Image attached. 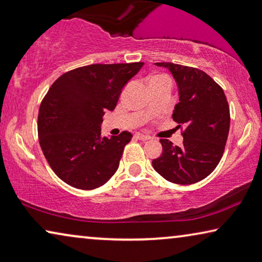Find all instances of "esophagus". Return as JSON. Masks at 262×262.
Here are the masks:
<instances>
[{
	"mask_svg": "<svg viewBox=\"0 0 262 262\" xmlns=\"http://www.w3.org/2000/svg\"><path fill=\"white\" fill-rule=\"evenodd\" d=\"M135 138H136V139H139V140H142V141H147V140H150V139H151L150 136L144 135V134H141V133H136V134H135Z\"/></svg>",
	"mask_w": 262,
	"mask_h": 262,
	"instance_id": "esophagus-1",
	"label": "esophagus"
}]
</instances>
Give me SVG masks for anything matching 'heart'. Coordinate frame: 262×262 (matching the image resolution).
<instances>
[{
  "label": "heart",
  "instance_id": "1",
  "mask_svg": "<svg viewBox=\"0 0 262 262\" xmlns=\"http://www.w3.org/2000/svg\"><path fill=\"white\" fill-rule=\"evenodd\" d=\"M160 81H169V79L165 75H154L148 80V83H151V82H160Z\"/></svg>",
  "mask_w": 262,
  "mask_h": 262
}]
</instances>
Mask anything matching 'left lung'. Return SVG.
Returning a JSON list of instances; mask_svg holds the SVG:
<instances>
[{
  "instance_id": "8db88e82",
  "label": "left lung",
  "mask_w": 262,
  "mask_h": 262,
  "mask_svg": "<svg viewBox=\"0 0 262 262\" xmlns=\"http://www.w3.org/2000/svg\"><path fill=\"white\" fill-rule=\"evenodd\" d=\"M167 68L177 82L179 103L173 120L186 127L183 146L161 139L162 154L154 159V169L167 181L192 185L204 180L215 169L227 142L229 106L222 88L200 69L158 62Z\"/></svg>"
}]
</instances>
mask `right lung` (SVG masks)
Masks as SVG:
<instances>
[{"label": "right lung", "instance_id": "add662e5", "mask_svg": "<svg viewBox=\"0 0 262 262\" xmlns=\"http://www.w3.org/2000/svg\"><path fill=\"white\" fill-rule=\"evenodd\" d=\"M142 66L143 62L85 66L63 74L49 88L38 111V140L62 181L91 190L118 170L132 134L102 138V116L114 111L123 87Z\"/></svg>", "mask_w": 262, "mask_h": 262}]
</instances>
